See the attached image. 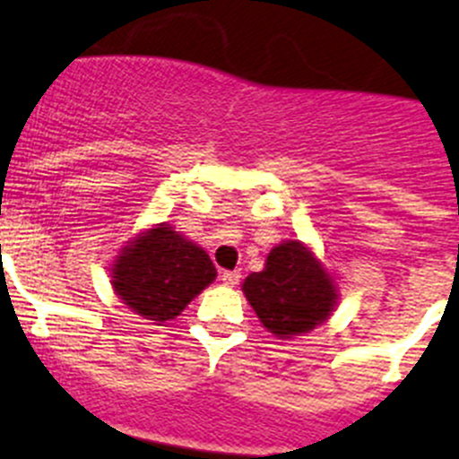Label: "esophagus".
<instances>
[{
	"instance_id": "esophagus-1",
	"label": "esophagus",
	"mask_w": 459,
	"mask_h": 459,
	"mask_svg": "<svg viewBox=\"0 0 459 459\" xmlns=\"http://www.w3.org/2000/svg\"><path fill=\"white\" fill-rule=\"evenodd\" d=\"M239 278H242V273L239 272H221V282H224V285H229V288L238 285Z\"/></svg>"
}]
</instances>
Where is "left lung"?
Here are the masks:
<instances>
[{
	"mask_svg": "<svg viewBox=\"0 0 459 459\" xmlns=\"http://www.w3.org/2000/svg\"><path fill=\"white\" fill-rule=\"evenodd\" d=\"M242 290L263 326L278 337L312 331L335 303L328 273L294 239L272 249L263 272L251 273Z\"/></svg>",
	"mask_w": 459,
	"mask_h": 459,
	"instance_id": "1",
	"label": "left lung"
}]
</instances>
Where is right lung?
<instances>
[{
  "label": "right lung",
  "mask_w": 459,
  "mask_h": 459,
  "mask_svg": "<svg viewBox=\"0 0 459 459\" xmlns=\"http://www.w3.org/2000/svg\"><path fill=\"white\" fill-rule=\"evenodd\" d=\"M215 276V264L204 249L167 224H158L119 255L113 288L144 319L169 321Z\"/></svg>",
  "instance_id": "obj_1"
}]
</instances>
